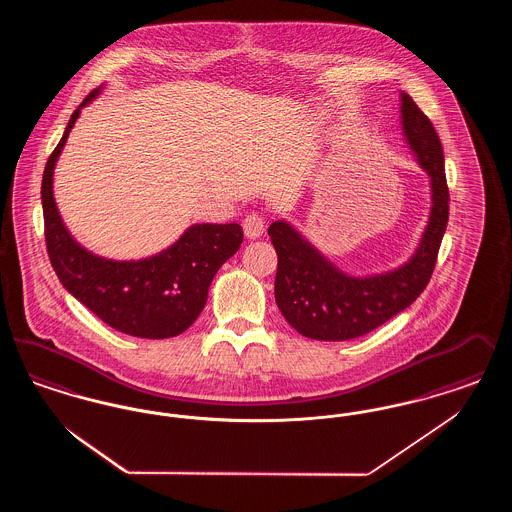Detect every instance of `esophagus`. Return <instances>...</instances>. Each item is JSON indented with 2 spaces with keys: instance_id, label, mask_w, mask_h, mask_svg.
<instances>
[{
  "instance_id": "obj_1",
  "label": "esophagus",
  "mask_w": 512,
  "mask_h": 512,
  "mask_svg": "<svg viewBox=\"0 0 512 512\" xmlns=\"http://www.w3.org/2000/svg\"><path fill=\"white\" fill-rule=\"evenodd\" d=\"M244 232L249 240L261 238L263 232H265V219H263V215H259V213L247 215L244 220Z\"/></svg>"
}]
</instances>
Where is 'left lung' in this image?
<instances>
[{
    "label": "left lung",
    "instance_id": "obj_1",
    "mask_svg": "<svg viewBox=\"0 0 512 512\" xmlns=\"http://www.w3.org/2000/svg\"><path fill=\"white\" fill-rule=\"evenodd\" d=\"M401 96V128L420 169L430 178L432 207L413 255L376 274H349L322 255L288 220H276L268 236L278 255L276 305L293 328L311 340L345 341L365 336L405 311L424 292L436 267L449 220L443 147L430 119L413 98Z\"/></svg>",
    "mask_w": 512,
    "mask_h": 512
}]
</instances>
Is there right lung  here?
<instances>
[{"mask_svg": "<svg viewBox=\"0 0 512 512\" xmlns=\"http://www.w3.org/2000/svg\"><path fill=\"white\" fill-rule=\"evenodd\" d=\"M94 90L71 115L42 178V207L49 261L63 288L96 317L122 334L165 340L188 330L205 307L219 268L240 249V224H192L171 247L140 261L105 259L78 244L59 215L53 171L82 107L98 98Z\"/></svg>", "mask_w": 512, "mask_h": 512, "instance_id": "obj_1", "label": "right lung"}]
</instances>
